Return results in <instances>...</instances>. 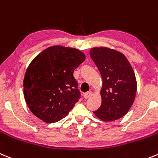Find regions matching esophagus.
<instances>
[{
  "label": "esophagus",
  "mask_w": 158,
  "mask_h": 158,
  "mask_svg": "<svg viewBox=\"0 0 158 158\" xmlns=\"http://www.w3.org/2000/svg\"><path fill=\"white\" fill-rule=\"evenodd\" d=\"M92 95V91H87L86 92V93H84V94H83V96H84V98L86 99L89 98V97L91 96Z\"/></svg>",
  "instance_id": "esophagus-1"
}]
</instances>
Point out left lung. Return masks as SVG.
<instances>
[{"mask_svg":"<svg viewBox=\"0 0 158 158\" xmlns=\"http://www.w3.org/2000/svg\"><path fill=\"white\" fill-rule=\"evenodd\" d=\"M90 57L102 78V105L94 112L104 121L123 117L135 101L137 82L132 67L124 55L106 47L93 48Z\"/></svg>","mask_w":158,"mask_h":158,"instance_id":"left-lung-1","label":"left lung"}]
</instances>
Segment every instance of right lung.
<instances>
[{
  "label": "right lung",
  "instance_id": "right-lung-1",
  "mask_svg": "<svg viewBox=\"0 0 158 158\" xmlns=\"http://www.w3.org/2000/svg\"><path fill=\"white\" fill-rule=\"evenodd\" d=\"M85 58L79 49L54 45L31 61L24 76L23 92L34 115L55 123L69 114L81 97L74 70Z\"/></svg>",
  "mask_w": 158,
  "mask_h": 158
}]
</instances>
